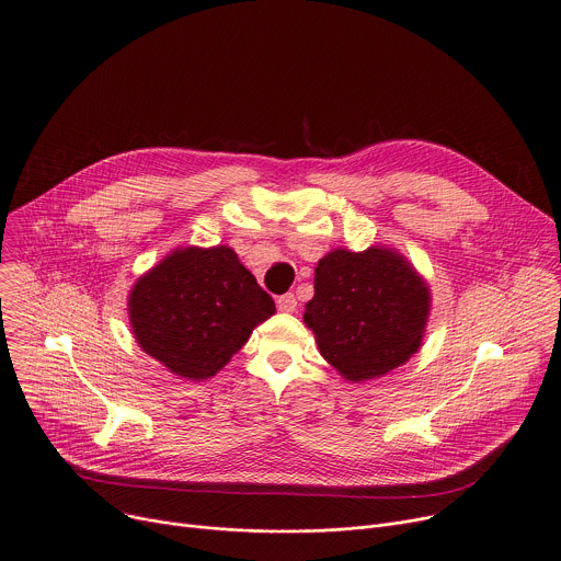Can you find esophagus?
I'll use <instances>...</instances> for the list:
<instances>
[{
    "instance_id": "esophagus-1",
    "label": "esophagus",
    "mask_w": 561,
    "mask_h": 561,
    "mask_svg": "<svg viewBox=\"0 0 561 561\" xmlns=\"http://www.w3.org/2000/svg\"><path fill=\"white\" fill-rule=\"evenodd\" d=\"M277 309L282 313H295L297 311V299L293 293H286L282 297H277Z\"/></svg>"
}]
</instances>
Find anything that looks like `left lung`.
<instances>
[{
	"instance_id": "obj_1",
	"label": "left lung",
	"mask_w": 561,
	"mask_h": 561,
	"mask_svg": "<svg viewBox=\"0 0 561 561\" xmlns=\"http://www.w3.org/2000/svg\"><path fill=\"white\" fill-rule=\"evenodd\" d=\"M432 311L427 279L387 245L335 248L318 262L304 324L348 382L380 378L421 348Z\"/></svg>"
}]
</instances>
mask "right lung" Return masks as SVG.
<instances>
[{
	"instance_id": "right-lung-1",
	"label": "right lung",
	"mask_w": 561,
	"mask_h": 561,
	"mask_svg": "<svg viewBox=\"0 0 561 561\" xmlns=\"http://www.w3.org/2000/svg\"><path fill=\"white\" fill-rule=\"evenodd\" d=\"M138 346L183 380H208L275 313L230 245L174 248L129 290Z\"/></svg>"
}]
</instances>
